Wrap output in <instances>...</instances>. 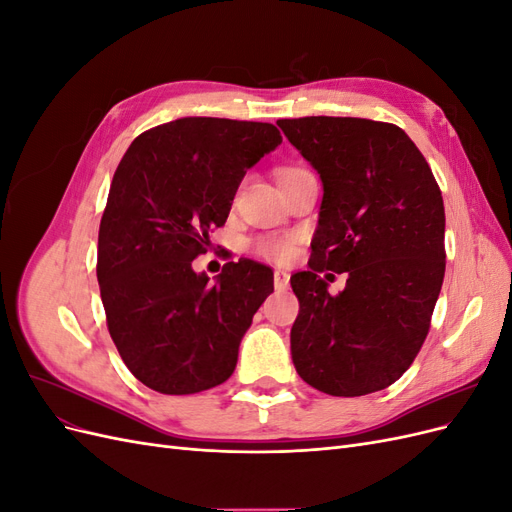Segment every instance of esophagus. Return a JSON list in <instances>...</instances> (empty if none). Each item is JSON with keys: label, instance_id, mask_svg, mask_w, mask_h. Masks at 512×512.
I'll return each mask as SVG.
<instances>
[{"label": "esophagus", "instance_id": "obj_1", "mask_svg": "<svg viewBox=\"0 0 512 512\" xmlns=\"http://www.w3.org/2000/svg\"><path fill=\"white\" fill-rule=\"evenodd\" d=\"M288 282H290V275L286 271H275L273 273V284H275L277 290H286Z\"/></svg>", "mask_w": 512, "mask_h": 512}]
</instances>
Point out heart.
I'll list each match as a JSON object with an SVG mask.
<instances>
[{"mask_svg": "<svg viewBox=\"0 0 512 512\" xmlns=\"http://www.w3.org/2000/svg\"><path fill=\"white\" fill-rule=\"evenodd\" d=\"M294 173H303V168H282L277 177L284 179ZM252 247L258 256L273 262H286L294 254V241L290 237H258Z\"/></svg>", "mask_w": 512, "mask_h": 512, "instance_id": "obj_1", "label": "heart"}]
</instances>
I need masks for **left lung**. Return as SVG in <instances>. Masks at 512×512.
<instances>
[{
  "label": "left lung",
  "mask_w": 512,
  "mask_h": 512,
  "mask_svg": "<svg viewBox=\"0 0 512 512\" xmlns=\"http://www.w3.org/2000/svg\"><path fill=\"white\" fill-rule=\"evenodd\" d=\"M277 126L324 185L309 271L290 277L299 299L292 363L333 397L382 391L416 359L442 288L440 185L395 123L299 117ZM324 270H348L347 288L331 295Z\"/></svg>",
  "instance_id": "8db88e82"
}]
</instances>
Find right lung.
I'll use <instances>...</instances> for the list:
<instances>
[{"instance_id":"1","label":"right lung","mask_w":512,"mask_h":512,"mask_svg":"<svg viewBox=\"0 0 512 512\" xmlns=\"http://www.w3.org/2000/svg\"><path fill=\"white\" fill-rule=\"evenodd\" d=\"M282 143L273 123L183 117L134 138L108 192L98 235L106 327L149 389L192 395L226 382L273 271L228 262L209 282L192 260L224 226L247 168Z\"/></svg>"}]
</instances>
